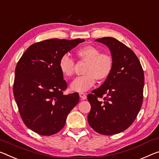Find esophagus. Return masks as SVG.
<instances>
[{
    "label": "esophagus",
    "mask_w": 159,
    "mask_h": 159,
    "mask_svg": "<svg viewBox=\"0 0 159 159\" xmlns=\"http://www.w3.org/2000/svg\"><path fill=\"white\" fill-rule=\"evenodd\" d=\"M79 96L82 100H85L87 98L86 95L84 93H79Z\"/></svg>",
    "instance_id": "34e87169"
}]
</instances>
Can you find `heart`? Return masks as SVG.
Returning <instances> with one entry per match:
<instances>
[{
	"mask_svg": "<svg viewBox=\"0 0 159 159\" xmlns=\"http://www.w3.org/2000/svg\"><path fill=\"white\" fill-rule=\"evenodd\" d=\"M80 61L86 62L83 76L78 77L70 84V89L83 93L92 87L96 81L105 80L110 75L113 67V59L110 54L101 51L92 45L80 48L75 52ZM62 75L69 79L74 75V61L67 54L61 57L59 63Z\"/></svg>",
	"mask_w": 159,
	"mask_h": 159,
	"instance_id": "obj_1",
	"label": "heart"
}]
</instances>
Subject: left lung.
<instances>
[{"mask_svg":"<svg viewBox=\"0 0 159 159\" xmlns=\"http://www.w3.org/2000/svg\"><path fill=\"white\" fill-rule=\"evenodd\" d=\"M95 41L109 48L113 67L102 85L88 95L91 105L88 121L95 132L112 135L127 129L137 117L142 105L144 75L137 57L125 44L112 37Z\"/></svg>","mask_w":159,"mask_h":159,"instance_id":"8db88e82","label":"left lung"}]
</instances>
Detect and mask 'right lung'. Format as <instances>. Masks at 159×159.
<instances>
[{"label":"right lung","mask_w":159,"mask_h":159,"mask_svg":"<svg viewBox=\"0 0 159 159\" xmlns=\"http://www.w3.org/2000/svg\"><path fill=\"white\" fill-rule=\"evenodd\" d=\"M85 39H51L27 48L16 68L13 94L25 125L40 135L59 132L79 102L78 93L65 95L67 84L59 63Z\"/></svg>","instance_id":"add662e5"}]
</instances>
